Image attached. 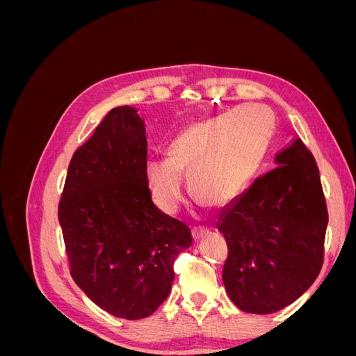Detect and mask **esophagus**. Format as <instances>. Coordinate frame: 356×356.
<instances>
[{
	"mask_svg": "<svg viewBox=\"0 0 356 356\" xmlns=\"http://www.w3.org/2000/svg\"><path fill=\"white\" fill-rule=\"evenodd\" d=\"M208 234H209L208 229H195V230H193V239H195L196 242H199L203 238H207Z\"/></svg>",
	"mask_w": 356,
	"mask_h": 356,
	"instance_id": "esophagus-1",
	"label": "esophagus"
}]
</instances>
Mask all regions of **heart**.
I'll use <instances>...</instances> for the list:
<instances>
[{
	"instance_id": "b5f03b06",
	"label": "heart",
	"mask_w": 356,
	"mask_h": 356,
	"mask_svg": "<svg viewBox=\"0 0 356 356\" xmlns=\"http://www.w3.org/2000/svg\"><path fill=\"white\" fill-rule=\"evenodd\" d=\"M276 129L275 114L245 104L186 127L168 148V159H149L145 184L161 212L175 213L184 199L182 175L200 204L221 209L238 200L261 168Z\"/></svg>"
}]
</instances>
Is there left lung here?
I'll list each match as a JSON object with an SVG mask.
<instances>
[{
  "mask_svg": "<svg viewBox=\"0 0 356 356\" xmlns=\"http://www.w3.org/2000/svg\"><path fill=\"white\" fill-rule=\"evenodd\" d=\"M275 166L217 222L229 245L225 291L248 314H273L293 303L315 282L324 257L328 212L314 156L296 138Z\"/></svg>",
  "mask_w": 356,
  "mask_h": 356,
  "instance_id": "left-lung-1",
  "label": "left lung"
}]
</instances>
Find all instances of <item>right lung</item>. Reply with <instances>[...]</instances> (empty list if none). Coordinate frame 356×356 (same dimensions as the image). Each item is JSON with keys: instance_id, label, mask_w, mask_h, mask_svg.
I'll use <instances>...</instances> for the list:
<instances>
[{"instance_id": "add662e5", "label": "right lung", "mask_w": 356, "mask_h": 356, "mask_svg": "<svg viewBox=\"0 0 356 356\" xmlns=\"http://www.w3.org/2000/svg\"><path fill=\"white\" fill-rule=\"evenodd\" d=\"M144 118L115 106L74 153L59 203L71 276L95 305L123 319L156 312L191 246L186 224L161 212L145 184Z\"/></svg>"}]
</instances>
